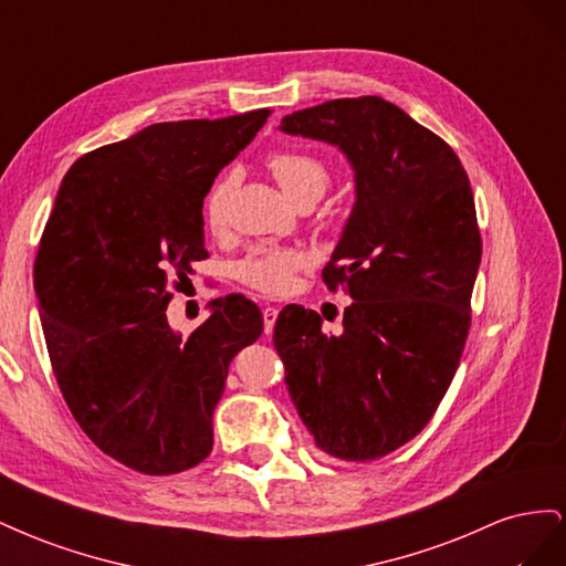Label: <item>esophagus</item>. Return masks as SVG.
<instances>
[{
	"instance_id": "esophagus-1",
	"label": "esophagus",
	"mask_w": 566,
	"mask_h": 566,
	"mask_svg": "<svg viewBox=\"0 0 566 566\" xmlns=\"http://www.w3.org/2000/svg\"><path fill=\"white\" fill-rule=\"evenodd\" d=\"M279 312H281L279 306H264V312H262V316H264V333L273 331V323H276Z\"/></svg>"
}]
</instances>
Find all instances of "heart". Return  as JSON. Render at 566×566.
<instances>
[{"label": "heart", "instance_id": "b5f03b06", "mask_svg": "<svg viewBox=\"0 0 566 566\" xmlns=\"http://www.w3.org/2000/svg\"><path fill=\"white\" fill-rule=\"evenodd\" d=\"M271 175L276 177L285 196L297 205L316 202L331 184V172L316 156L304 150H276L266 160ZM235 175L217 179L205 198V219L212 229H221L227 221ZM306 266V254L295 248H260L241 264V276L248 285L266 295H283L293 287L295 273Z\"/></svg>", "mask_w": 566, "mask_h": 566}]
</instances>
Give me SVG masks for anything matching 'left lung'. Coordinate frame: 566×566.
Returning a JSON list of instances; mask_svg holds the SVG:
<instances>
[{
	"mask_svg": "<svg viewBox=\"0 0 566 566\" xmlns=\"http://www.w3.org/2000/svg\"><path fill=\"white\" fill-rule=\"evenodd\" d=\"M281 132L335 146L356 193L323 269L352 304L337 335L300 304L279 314L285 387L321 451L382 458L430 422L465 347L482 262L470 179L447 142L380 96L325 101Z\"/></svg>",
	"mask_w": 566,
	"mask_h": 566,
	"instance_id": "1",
	"label": "left lung"
}]
</instances>
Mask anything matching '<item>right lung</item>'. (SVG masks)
<instances>
[{
    "label": "right lung",
    "mask_w": 566,
    "mask_h": 566,
    "mask_svg": "<svg viewBox=\"0 0 566 566\" xmlns=\"http://www.w3.org/2000/svg\"><path fill=\"white\" fill-rule=\"evenodd\" d=\"M269 115L150 125L61 181L35 260L46 352L82 432L136 472L177 474L210 455L231 358L264 331L243 295L214 300L191 337L165 310L169 281L208 256L205 196Z\"/></svg>",
    "instance_id": "obj_1"
}]
</instances>
